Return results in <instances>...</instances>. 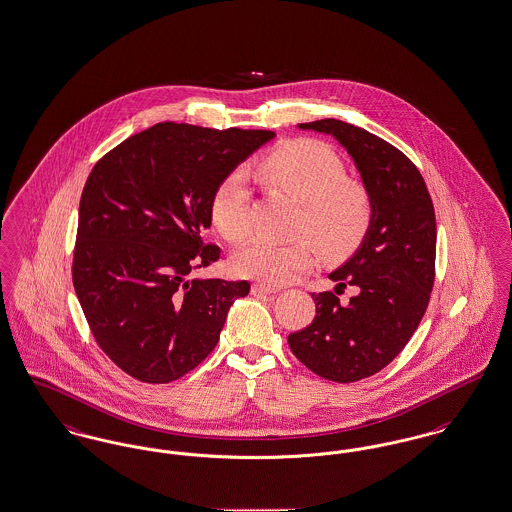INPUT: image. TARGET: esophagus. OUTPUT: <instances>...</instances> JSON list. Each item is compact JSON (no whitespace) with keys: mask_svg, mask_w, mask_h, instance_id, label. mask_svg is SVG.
Masks as SVG:
<instances>
[{"mask_svg":"<svg viewBox=\"0 0 512 512\" xmlns=\"http://www.w3.org/2000/svg\"><path fill=\"white\" fill-rule=\"evenodd\" d=\"M278 292V288H272L268 284H253L251 286V293L253 295H270V293Z\"/></svg>","mask_w":512,"mask_h":512,"instance_id":"obj_1","label":"esophagus"}]
</instances>
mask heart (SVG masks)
Masks as SVG:
<instances>
[{
    "label": "heart",
    "instance_id": "1",
    "mask_svg": "<svg viewBox=\"0 0 512 512\" xmlns=\"http://www.w3.org/2000/svg\"><path fill=\"white\" fill-rule=\"evenodd\" d=\"M253 172L270 188L303 203L297 234L309 236L324 257L343 259L363 242L370 226V201L361 186L347 182V169L332 147L317 140H293L257 159ZM209 217L230 244H242L249 236V186L244 172H232L220 182L211 197ZM313 263L315 247L309 240L292 244L257 240L234 255L232 268L244 278L282 286Z\"/></svg>",
    "mask_w": 512,
    "mask_h": 512
}]
</instances>
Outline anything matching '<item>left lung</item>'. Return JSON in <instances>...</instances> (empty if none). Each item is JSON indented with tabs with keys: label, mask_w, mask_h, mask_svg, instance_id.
I'll return each instance as SVG.
<instances>
[{
	"label": "left lung",
	"mask_w": 512,
	"mask_h": 512,
	"mask_svg": "<svg viewBox=\"0 0 512 512\" xmlns=\"http://www.w3.org/2000/svg\"><path fill=\"white\" fill-rule=\"evenodd\" d=\"M297 126L330 134L347 149L370 201L363 242L330 272L338 288L357 286L359 293L349 305L336 293H313L315 320L288 336L309 370L351 384L390 365L426 313L436 274V213L422 174L386 140L336 119Z\"/></svg>",
	"instance_id": "left-lung-1"
}]
</instances>
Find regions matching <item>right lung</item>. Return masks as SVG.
I'll return each mask as SVG.
<instances>
[{"label":"right lung","mask_w":512,"mask_h":512,"mask_svg":"<svg viewBox=\"0 0 512 512\" xmlns=\"http://www.w3.org/2000/svg\"><path fill=\"white\" fill-rule=\"evenodd\" d=\"M276 134L159 122L103 155L80 197L73 284L103 353L132 378L167 384L219 343L249 282L194 278L220 182Z\"/></svg>","instance_id":"add662e5"}]
</instances>
